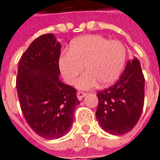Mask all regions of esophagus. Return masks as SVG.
<instances>
[{"label":"esophagus","instance_id":"obj_1","mask_svg":"<svg viewBox=\"0 0 160 160\" xmlns=\"http://www.w3.org/2000/svg\"><path fill=\"white\" fill-rule=\"evenodd\" d=\"M87 94L85 92H77V97H78V98L79 99V100H81V99H82V98L85 97Z\"/></svg>","mask_w":160,"mask_h":160}]
</instances>
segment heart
<instances>
[{"label":"heart","instance_id":"b5f03b06","mask_svg":"<svg viewBox=\"0 0 160 160\" xmlns=\"http://www.w3.org/2000/svg\"><path fill=\"white\" fill-rule=\"evenodd\" d=\"M126 62V48L118 40H108L100 35H85L72 40L68 52L59 58V68L63 79L73 84L82 70L86 72L79 78L76 86L89 90L98 82L107 86L115 82Z\"/></svg>","mask_w":160,"mask_h":160}]
</instances>
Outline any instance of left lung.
<instances>
[{
	"instance_id": "1",
	"label": "left lung",
	"mask_w": 160,
	"mask_h": 160,
	"mask_svg": "<svg viewBox=\"0 0 160 160\" xmlns=\"http://www.w3.org/2000/svg\"><path fill=\"white\" fill-rule=\"evenodd\" d=\"M97 97L96 118L106 132L121 136L132 130L144 101V78L138 58L129 60L117 82L98 92Z\"/></svg>"
}]
</instances>
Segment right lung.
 Returning a JSON list of instances; mask_svg holds the SVG:
<instances>
[{
	"instance_id": "right-lung-1",
	"label": "right lung",
	"mask_w": 160,
	"mask_h": 160,
	"mask_svg": "<svg viewBox=\"0 0 160 160\" xmlns=\"http://www.w3.org/2000/svg\"><path fill=\"white\" fill-rule=\"evenodd\" d=\"M61 43L55 36L37 38L21 57L17 91L26 122L46 139L66 135L74 122V112L80 101L77 91L60 80Z\"/></svg>"
}]
</instances>
